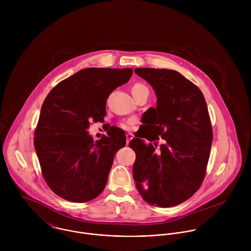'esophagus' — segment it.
I'll return each instance as SVG.
<instances>
[{
    "label": "esophagus",
    "instance_id": "1",
    "mask_svg": "<svg viewBox=\"0 0 251 251\" xmlns=\"http://www.w3.org/2000/svg\"><path fill=\"white\" fill-rule=\"evenodd\" d=\"M126 136V145H128L129 141L133 138V135L131 133H127Z\"/></svg>",
    "mask_w": 251,
    "mask_h": 251
}]
</instances>
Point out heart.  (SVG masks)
Segmentation results:
<instances>
[{"mask_svg":"<svg viewBox=\"0 0 251 251\" xmlns=\"http://www.w3.org/2000/svg\"><path fill=\"white\" fill-rule=\"evenodd\" d=\"M146 90H148V88H147L144 84L139 83V82L132 84L131 87H130L131 94H132V96L134 97L135 100L139 97V95H140L142 92L146 91ZM135 122H136V121H135L134 119H129V120H127V121H125V122L120 123V124H119V126H120L121 128L125 129V130H129V129L132 128V126H133V125L135 124Z\"/></svg>","mask_w":251,"mask_h":251,"instance_id":"heart-1","label":"heart"}]
</instances>
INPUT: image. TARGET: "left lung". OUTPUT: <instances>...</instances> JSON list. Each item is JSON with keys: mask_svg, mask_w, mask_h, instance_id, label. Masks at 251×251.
Wrapping results in <instances>:
<instances>
[{"mask_svg": "<svg viewBox=\"0 0 251 251\" xmlns=\"http://www.w3.org/2000/svg\"><path fill=\"white\" fill-rule=\"evenodd\" d=\"M157 98L142 117L144 133L130 141L133 179L144 200L160 208L189 199L201 186L210 157L213 127L200 89L180 73L136 69ZM141 138L154 142L147 145ZM164 139L157 150V140Z\"/></svg>", "mask_w": 251, "mask_h": 251, "instance_id": "left-lung-1", "label": "left lung"}]
</instances>
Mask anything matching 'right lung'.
<instances>
[{
	"label": "right lung",
	"mask_w": 251,
	"mask_h": 251,
	"mask_svg": "<svg viewBox=\"0 0 251 251\" xmlns=\"http://www.w3.org/2000/svg\"><path fill=\"white\" fill-rule=\"evenodd\" d=\"M131 75L132 69H84L61 81L44 100L34 145L43 178L63 199L85 203L104 189L126 135L117 129L95 142L87 129L91 121H103L109 95Z\"/></svg>",
	"instance_id": "1"
}]
</instances>
